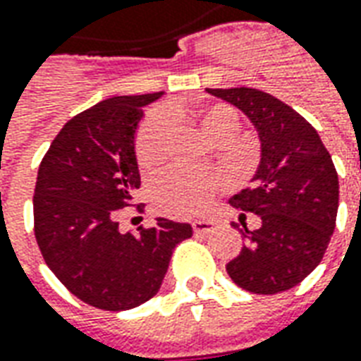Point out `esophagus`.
I'll list each match as a JSON object with an SVG mask.
<instances>
[{"instance_id":"esophagus-1","label":"esophagus","mask_w":361,"mask_h":361,"mask_svg":"<svg viewBox=\"0 0 361 361\" xmlns=\"http://www.w3.org/2000/svg\"><path fill=\"white\" fill-rule=\"evenodd\" d=\"M193 233L195 234H209L215 231V224L211 223V221H193Z\"/></svg>"}]
</instances>
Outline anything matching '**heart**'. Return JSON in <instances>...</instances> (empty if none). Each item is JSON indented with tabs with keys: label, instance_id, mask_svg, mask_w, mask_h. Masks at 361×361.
Here are the masks:
<instances>
[{
	"label": "heart",
	"instance_id": "1",
	"mask_svg": "<svg viewBox=\"0 0 361 361\" xmlns=\"http://www.w3.org/2000/svg\"><path fill=\"white\" fill-rule=\"evenodd\" d=\"M173 113V111H172ZM199 127L213 142H228L238 130V115L228 105H209L199 111ZM173 119L168 111H154L142 123L137 137V158L140 166L152 168L166 154V146L172 137ZM221 185V178L209 173H189L170 170L162 173L154 183L158 205L166 213L176 216L197 215L205 211L215 191Z\"/></svg>",
	"mask_w": 361,
	"mask_h": 361
}]
</instances>
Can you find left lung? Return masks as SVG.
I'll use <instances>...</instances> for the list:
<instances>
[{
    "label": "left lung",
    "mask_w": 361,
    "mask_h": 361,
    "mask_svg": "<svg viewBox=\"0 0 361 361\" xmlns=\"http://www.w3.org/2000/svg\"><path fill=\"white\" fill-rule=\"evenodd\" d=\"M240 109L259 138V166L252 188L231 197V205L254 212L262 224L238 228L246 244L226 264L234 283L250 293L274 295L301 283L321 264L336 226L338 173L311 123L252 87L209 90Z\"/></svg>",
    "instance_id": "left-lung-1"
}]
</instances>
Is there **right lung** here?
Instances as JSON below:
<instances>
[{
  "mask_svg": "<svg viewBox=\"0 0 361 361\" xmlns=\"http://www.w3.org/2000/svg\"><path fill=\"white\" fill-rule=\"evenodd\" d=\"M164 92L117 95L70 119L40 162L32 213L40 254L84 303L127 311L152 299L188 223L158 219L121 233L117 211L140 188L135 135L142 107Z\"/></svg>",
  "mask_w": 361,
  "mask_h": 361,
  "instance_id": "add662e5",
  "label": "right lung"
}]
</instances>
